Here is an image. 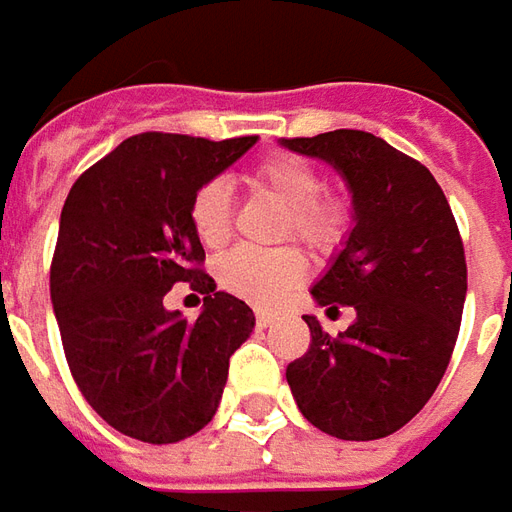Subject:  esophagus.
Returning a JSON list of instances; mask_svg holds the SVG:
<instances>
[{"label": "esophagus", "instance_id": "esophagus-1", "mask_svg": "<svg viewBox=\"0 0 512 512\" xmlns=\"http://www.w3.org/2000/svg\"><path fill=\"white\" fill-rule=\"evenodd\" d=\"M273 322H275L273 311H267V308H256V325H259V328H270Z\"/></svg>", "mask_w": 512, "mask_h": 512}]
</instances>
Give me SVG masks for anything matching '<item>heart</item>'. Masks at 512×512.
<instances>
[{
	"label": "heart",
	"mask_w": 512,
	"mask_h": 512,
	"mask_svg": "<svg viewBox=\"0 0 512 512\" xmlns=\"http://www.w3.org/2000/svg\"><path fill=\"white\" fill-rule=\"evenodd\" d=\"M253 190L286 209L281 237H297L306 248L328 256L342 245L353 212L344 198L322 195L320 170L295 154H273L250 170ZM231 192L226 181H204L190 201V223L195 237L206 248H223L231 237ZM306 256L297 248H278L270 253L237 248L217 264V278L231 295L245 297L256 306H273L306 278Z\"/></svg>",
	"instance_id": "1"
}]
</instances>
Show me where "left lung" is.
<instances>
[{"mask_svg":"<svg viewBox=\"0 0 512 512\" xmlns=\"http://www.w3.org/2000/svg\"><path fill=\"white\" fill-rule=\"evenodd\" d=\"M281 146L317 157L353 192V231L311 295L355 308L339 336L303 317L311 344L286 366L297 408L344 441L397 433L447 372L466 300V256L433 173L358 129L292 137Z\"/></svg>","mask_w":512,"mask_h":512,"instance_id":"8db88e82","label":"left lung"}]
</instances>
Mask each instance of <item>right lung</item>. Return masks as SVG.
Returning a JSON list of instances; mask_svg holds the SVG:
<instances>
[{
    "mask_svg": "<svg viewBox=\"0 0 512 512\" xmlns=\"http://www.w3.org/2000/svg\"><path fill=\"white\" fill-rule=\"evenodd\" d=\"M256 137L146 132L88 168L68 192L52 259V306L82 397L118 433L176 444L212 422L228 358L256 317L217 292L190 201ZM176 283L205 295L198 321L161 300Z\"/></svg>",
    "mask_w": 512,
    "mask_h": 512,
    "instance_id": "right-lung-1",
    "label": "right lung"
}]
</instances>
